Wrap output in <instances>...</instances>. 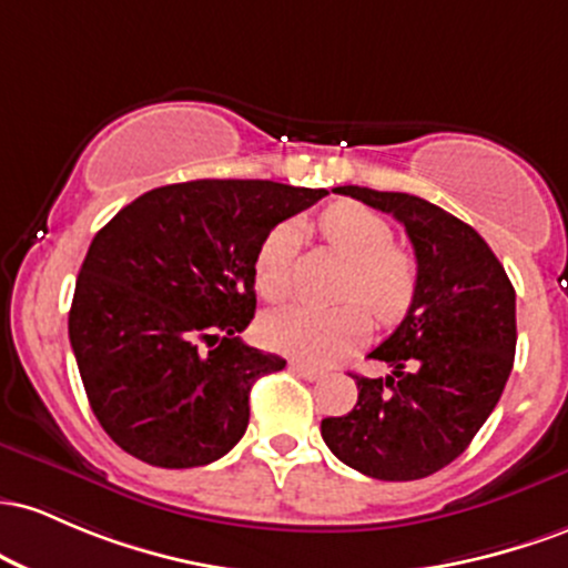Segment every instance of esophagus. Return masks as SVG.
<instances>
[{"label":"esophagus","mask_w":568,"mask_h":568,"mask_svg":"<svg viewBox=\"0 0 568 568\" xmlns=\"http://www.w3.org/2000/svg\"><path fill=\"white\" fill-rule=\"evenodd\" d=\"M290 369H292V373L301 375V378H305V381H322L324 378L322 369H314V367L303 365V362H290Z\"/></svg>","instance_id":"1"}]
</instances>
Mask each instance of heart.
<instances>
[{
    "mask_svg": "<svg viewBox=\"0 0 568 568\" xmlns=\"http://www.w3.org/2000/svg\"><path fill=\"white\" fill-rule=\"evenodd\" d=\"M318 233L348 260L337 308L286 305L260 324L263 343L305 365H333L337 356L362 346L369 335L368 308L378 322L405 316L416 295V263L394 244L392 225L373 209L354 201L333 203L318 216ZM301 250V227L282 222L265 235L254 257V286L265 301H284L292 290V265Z\"/></svg>",
    "mask_w": 568,
    "mask_h": 568,
    "instance_id": "1",
    "label": "heart"
}]
</instances>
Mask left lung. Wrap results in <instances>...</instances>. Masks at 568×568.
<instances>
[{
  "label": "left lung",
  "mask_w": 568,
  "mask_h": 568,
  "mask_svg": "<svg viewBox=\"0 0 568 568\" xmlns=\"http://www.w3.org/2000/svg\"><path fill=\"white\" fill-rule=\"evenodd\" d=\"M341 195L392 214L416 252V295L369 359L392 375H354L359 399L324 418L343 464L375 480H422L448 467L490 416L515 362V290L475 227L407 193L346 184Z\"/></svg>",
  "instance_id": "1"
}]
</instances>
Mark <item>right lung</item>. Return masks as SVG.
Masks as SVG:
<instances>
[{
  "instance_id": "1",
  "label": "right lung",
  "mask_w": 568,
  "mask_h": 568,
  "mask_svg": "<svg viewBox=\"0 0 568 568\" xmlns=\"http://www.w3.org/2000/svg\"><path fill=\"white\" fill-rule=\"evenodd\" d=\"M324 195L267 180L165 184L95 233L69 341L93 416L125 454L190 469L244 437L254 381L286 365L239 337L257 305L254 257Z\"/></svg>"
}]
</instances>
